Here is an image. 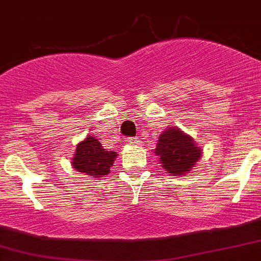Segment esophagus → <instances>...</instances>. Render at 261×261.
<instances>
[{
  "label": "esophagus",
  "mask_w": 261,
  "mask_h": 261,
  "mask_svg": "<svg viewBox=\"0 0 261 261\" xmlns=\"http://www.w3.org/2000/svg\"><path fill=\"white\" fill-rule=\"evenodd\" d=\"M126 141H128L129 145H137V143L140 142L137 137H128V140H126Z\"/></svg>",
  "instance_id": "1"
}]
</instances>
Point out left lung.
Listing matches in <instances>:
<instances>
[{
    "label": "left lung",
    "instance_id": "8db88e82",
    "mask_svg": "<svg viewBox=\"0 0 261 261\" xmlns=\"http://www.w3.org/2000/svg\"><path fill=\"white\" fill-rule=\"evenodd\" d=\"M155 154L168 173L180 176L194 167L202 156V150L190 136L182 133L178 128H169L159 136Z\"/></svg>",
    "mask_w": 261,
    "mask_h": 261
}]
</instances>
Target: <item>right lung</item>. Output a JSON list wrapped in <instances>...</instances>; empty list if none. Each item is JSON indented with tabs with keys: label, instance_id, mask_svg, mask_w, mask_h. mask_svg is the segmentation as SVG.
Here are the masks:
<instances>
[{
	"label": "right lung",
	"instance_id": "right-lung-1",
	"mask_svg": "<svg viewBox=\"0 0 261 261\" xmlns=\"http://www.w3.org/2000/svg\"><path fill=\"white\" fill-rule=\"evenodd\" d=\"M116 156H118L116 152L107 151L102 147L99 141L89 136L76 147L72 167L77 172H83L88 176L98 178L109 174L110 168Z\"/></svg>",
	"mask_w": 261,
	"mask_h": 261
}]
</instances>
